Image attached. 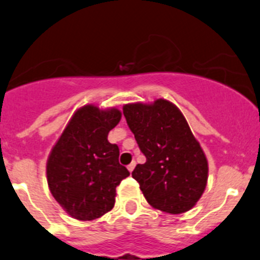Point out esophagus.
<instances>
[{
  "mask_svg": "<svg viewBox=\"0 0 260 260\" xmlns=\"http://www.w3.org/2000/svg\"><path fill=\"white\" fill-rule=\"evenodd\" d=\"M135 166H136V161H132V162H131L129 165L127 166V169H128V170L131 171V173H132V171H133V169H135Z\"/></svg>",
  "mask_w": 260,
  "mask_h": 260,
  "instance_id": "obj_1",
  "label": "esophagus"
}]
</instances>
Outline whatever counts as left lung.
Wrapping results in <instances>:
<instances>
[{
  "mask_svg": "<svg viewBox=\"0 0 260 260\" xmlns=\"http://www.w3.org/2000/svg\"><path fill=\"white\" fill-rule=\"evenodd\" d=\"M123 114L146 156L132 173L146 201L174 215L191 210L207 185L208 161L180 109L157 99L123 105Z\"/></svg>",
  "mask_w": 260,
  "mask_h": 260,
  "instance_id": "obj_1",
  "label": "left lung"
}]
</instances>
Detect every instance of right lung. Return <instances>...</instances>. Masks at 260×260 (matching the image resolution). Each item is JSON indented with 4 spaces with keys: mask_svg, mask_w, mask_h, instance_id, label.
I'll return each mask as SVG.
<instances>
[{
    "mask_svg": "<svg viewBox=\"0 0 260 260\" xmlns=\"http://www.w3.org/2000/svg\"><path fill=\"white\" fill-rule=\"evenodd\" d=\"M117 108H79L63 129L47 160L49 190L71 217L92 221L112 211L117 188L129 176L118 161L119 148L108 141L119 123Z\"/></svg>",
    "mask_w": 260,
    "mask_h": 260,
    "instance_id": "1",
    "label": "right lung"
}]
</instances>
